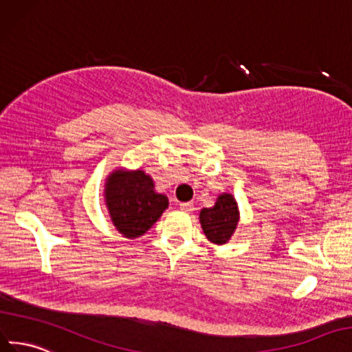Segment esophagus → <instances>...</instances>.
Segmentation results:
<instances>
[{"instance_id":"obj_1","label":"esophagus","mask_w":352,"mask_h":352,"mask_svg":"<svg viewBox=\"0 0 352 352\" xmlns=\"http://www.w3.org/2000/svg\"><path fill=\"white\" fill-rule=\"evenodd\" d=\"M179 209H182L183 212H193V210H195V205H193L192 202L179 204Z\"/></svg>"}]
</instances>
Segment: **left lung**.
Here are the masks:
<instances>
[{"mask_svg":"<svg viewBox=\"0 0 352 352\" xmlns=\"http://www.w3.org/2000/svg\"><path fill=\"white\" fill-rule=\"evenodd\" d=\"M239 221L237 204L232 195H221L212 208L200 210V224L212 243L223 245L232 237Z\"/></svg>","mask_w":352,"mask_h":352,"instance_id":"left-lung-1","label":"left lung"}]
</instances>
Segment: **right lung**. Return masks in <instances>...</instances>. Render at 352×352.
I'll return each instance as SVG.
<instances>
[{"mask_svg": "<svg viewBox=\"0 0 352 352\" xmlns=\"http://www.w3.org/2000/svg\"><path fill=\"white\" fill-rule=\"evenodd\" d=\"M104 193L110 218L128 239L144 234L168 208L166 196L155 192L153 179L144 170H115Z\"/></svg>", "mask_w": 352, "mask_h": 352, "instance_id": "obj_1", "label": "right lung"}]
</instances>
